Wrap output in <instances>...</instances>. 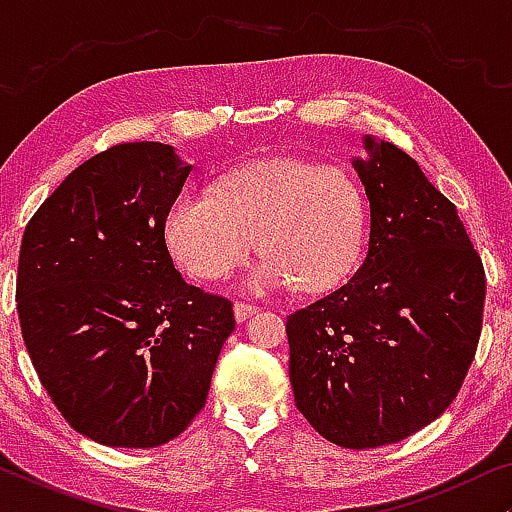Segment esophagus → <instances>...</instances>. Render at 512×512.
Masks as SVG:
<instances>
[{
	"instance_id": "obj_1",
	"label": "esophagus",
	"mask_w": 512,
	"mask_h": 512,
	"mask_svg": "<svg viewBox=\"0 0 512 512\" xmlns=\"http://www.w3.org/2000/svg\"><path fill=\"white\" fill-rule=\"evenodd\" d=\"M233 310H235V319L237 321H247L251 314H256L258 307L256 305H249V303H242V300H237V303L233 305Z\"/></svg>"
}]
</instances>
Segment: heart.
Returning a JSON list of instances; mask_svg holds the SVG:
<instances>
[{"instance_id": "1", "label": "heart", "mask_w": 512, "mask_h": 512, "mask_svg": "<svg viewBox=\"0 0 512 512\" xmlns=\"http://www.w3.org/2000/svg\"><path fill=\"white\" fill-rule=\"evenodd\" d=\"M163 233L181 270L219 282L263 258L244 279L254 293L293 284L303 293L331 291L361 263L368 200L345 167L300 158H268L228 174L205 191L184 188L170 202Z\"/></svg>"}]
</instances>
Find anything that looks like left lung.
Instances as JSON below:
<instances>
[{"label": "left lung", "mask_w": 512, "mask_h": 512, "mask_svg": "<svg viewBox=\"0 0 512 512\" xmlns=\"http://www.w3.org/2000/svg\"><path fill=\"white\" fill-rule=\"evenodd\" d=\"M354 158L370 202L366 261L286 317L298 410L331 443L368 450L450 408L478 349L485 268L457 207L391 142Z\"/></svg>", "instance_id": "1"}]
</instances>
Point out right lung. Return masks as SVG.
I'll use <instances>...</instances> for the list:
<instances>
[{
    "label": "right lung",
    "instance_id": "1",
    "mask_svg": "<svg viewBox=\"0 0 512 512\" xmlns=\"http://www.w3.org/2000/svg\"><path fill=\"white\" fill-rule=\"evenodd\" d=\"M193 167L118 144L76 167L27 223L18 319L69 426L109 447L170 443L205 408L233 303L186 284L163 223Z\"/></svg>",
    "mask_w": 512,
    "mask_h": 512
}]
</instances>
